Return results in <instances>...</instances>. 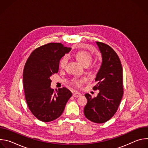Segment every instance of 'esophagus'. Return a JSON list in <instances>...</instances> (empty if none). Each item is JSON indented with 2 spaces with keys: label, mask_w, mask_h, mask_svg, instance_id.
<instances>
[{
  "label": "esophagus",
  "mask_w": 148,
  "mask_h": 148,
  "mask_svg": "<svg viewBox=\"0 0 148 148\" xmlns=\"http://www.w3.org/2000/svg\"><path fill=\"white\" fill-rule=\"evenodd\" d=\"M73 96L74 97V98H78L79 97L81 96V94L78 92H75L73 93Z\"/></svg>",
  "instance_id": "1"
}]
</instances>
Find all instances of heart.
Here are the masks:
<instances>
[{
    "label": "heart",
    "instance_id": "1",
    "mask_svg": "<svg viewBox=\"0 0 148 148\" xmlns=\"http://www.w3.org/2000/svg\"><path fill=\"white\" fill-rule=\"evenodd\" d=\"M75 57L77 60L83 66H88L90 64L92 60V55L86 51L81 50L77 51L75 54ZM68 60L67 56L63 57L60 61V67L62 69L64 68ZM86 81V78L81 79H75L73 81V84L77 87H80L82 84Z\"/></svg>",
    "mask_w": 148,
    "mask_h": 148
}]
</instances>
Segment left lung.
I'll use <instances>...</instances> for the list:
<instances>
[{"instance_id": "left-lung-1", "label": "left lung", "mask_w": 148, "mask_h": 148, "mask_svg": "<svg viewBox=\"0 0 148 148\" xmlns=\"http://www.w3.org/2000/svg\"><path fill=\"white\" fill-rule=\"evenodd\" d=\"M102 56L94 90H99L97 97L92 98L86 94L87 103L84 115L90 121L97 123L108 121L116 113L123 96L122 67L116 52L108 45L97 41Z\"/></svg>"}]
</instances>
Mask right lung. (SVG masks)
<instances>
[{"mask_svg":"<svg viewBox=\"0 0 148 148\" xmlns=\"http://www.w3.org/2000/svg\"><path fill=\"white\" fill-rule=\"evenodd\" d=\"M71 50L51 43L35 49L26 61L23 73L25 98L29 110L41 121L58 118L72 96L66 87L56 91L50 87V77L58 73L60 60Z\"/></svg>","mask_w":148,"mask_h":148,"instance_id":"add662e5","label":"right lung"}]
</instances>
